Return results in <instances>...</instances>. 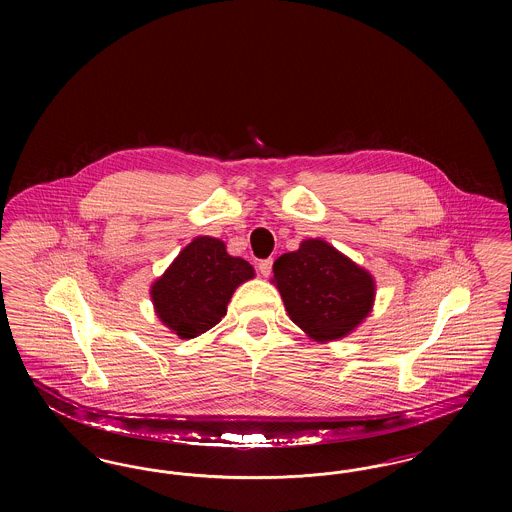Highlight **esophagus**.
I'll use <instances>...</instances> for the list:
<instances>
[{"mask_svg":"<svg viewBox=\"0 0 512 512\" xmlns=\"http://www.w3.org/2000/svg\"><path fill=\"white\" fill-rule=\"evenodd\" d=\"M259 272L268 278L270 276V272H272V259H265V261H261L259 263Z\"/></svg>","mask_w":512,"mask_h":512,"instance_id":"esophagus-1","label":"esophagus"}]
</instances>
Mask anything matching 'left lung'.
Listing matches in <instances>:
<instances>
[{"label": "left lung", "instance_id": "left-lung-1", "mask_svg": "<svg viewBox=\"0 0 512 512\" xmlns=\"http://www.w3.org/2000/svg\"><path fill=\"white\" fill-rule=\"evenodd\" d=\"M293 322L315 341L340 340L372 311L374 278L324 240H305L272 265Z\"/></svg>", "mask_w": 512, "mask_h": 512}]
</instances>
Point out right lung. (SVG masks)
Here are the masks:
<instances>
[{"label":"right lung","instance_id":"1","mask_svg":"<svg viewBox=\"0 0 512 512\" xmlns=\"http://www.w3.org/2000/svg\"><path fill=\"white\" fill-rule=\"evenodd\" d=\"M253 276V267L228 255L224 242L199 236L153 282L151 301L161 322L190 340L219 324L232 293Z\"/></svg>","mask_w":512,"mask_h":512}]
</instances>
